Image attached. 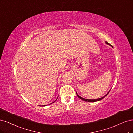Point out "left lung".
Masks as SVG:
<instances>
[{
  "instance_id": "8db88e82",
  "label": "left lung",
  "mask_w": 133,
  "mask_h": 133,
  "mask_svg": "<svg viewBox=\"0 0 133 133\" xmlns=\"http://www.w3.org/2000/svg\"><path fill=\"white\" fill-rule=\"evenodd\" d=\"M105 43L107 44H108V45H110L109 43H108V42H105ZM110 92V91L108 92V93L107 94V95H105V96H104V97H102V98H99V99H84V98H82V97H81L78 94H77V93L76 92V94H77V96H78V97L79 98H80L81 99H82V100H83V101H86V102H96V101H100V100H101V99H103V98L105 97V96H107V95H108V94L109 93V92Z\"/></svg>"
}]
</instances>
